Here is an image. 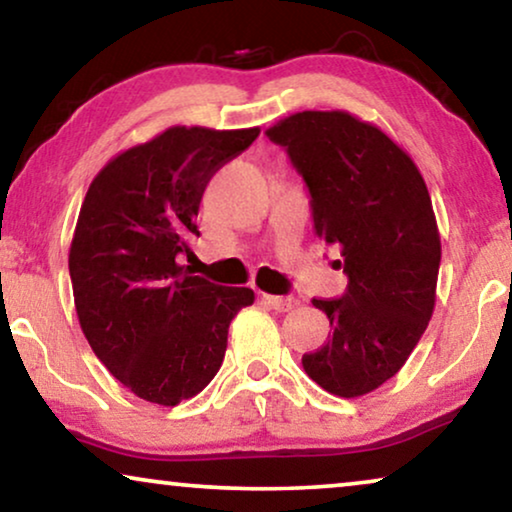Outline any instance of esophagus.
Masks as SVG:
<instances>
[{
	"instance_id": "esophagus-1",
	"label": "esophagus",
	"mask_w": 512,
	"mask_h": 512,
	"mask_svg": "<svg viewBox=\"0 0 512 512\" xmlns=\"http://www.w3.org/2000/svg\"><path fill=\"white\" fill-rule=\"evenodd\" d=\"M263 300L272 307V310L279 312H289L293 307H298V298L293 296H272V293H263Z\"/></svg>"
}]
</instances>
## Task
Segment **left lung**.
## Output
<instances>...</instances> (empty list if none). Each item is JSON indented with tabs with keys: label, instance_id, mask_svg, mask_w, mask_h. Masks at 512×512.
<instances>
[{
	"label": "left lung",
	"instance_id": "left-lung-1",
	"mask_svg": "<svg viewBox=\"0 0 512 512\" xmlns=\"http://www.w3.org/2000/svg\"><path fill=\"white\" fill-rule=\"evenodd\" d=\"M284 146L312 195L314 230L340 249L342 298H314L333 333L303 354L305 373L342 398L391 380L436 307L440 233L415 160L342 109L298 111L265 130Z\"/></svg>",
	"mask_w": 512,
	"mask_h": 512
}]
</instances>
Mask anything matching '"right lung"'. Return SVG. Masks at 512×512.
<instances>
[{"label":"right lung","mask_w":512,"mask_h":512,"mask_svg":"<svg viewBox=\"0 0 512 512\" xmlns=\"http://www.w3.org/2000/svg\"><path fill=\"white\" fill-rule=\"evenodd\" d=\"M261 128L172 125L97 172L69 247L76 317L88 345L132 394L170 408L219 373L228 326L254 303L244 286L191 275L202 193Z\"/></svg>","instance_id":"obj_1"}]
</instances>
